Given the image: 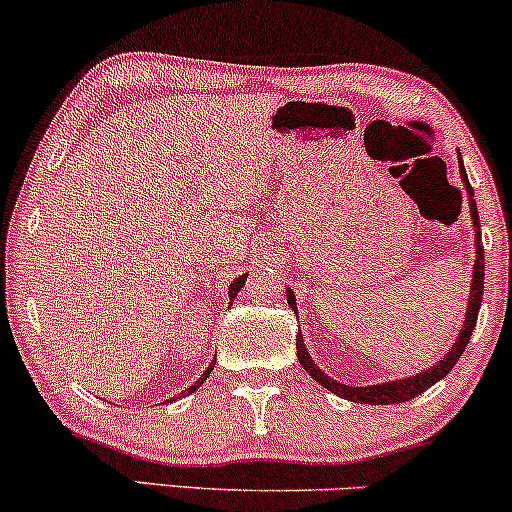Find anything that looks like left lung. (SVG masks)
I'll return each instance as SVG.
<instances>
[{"mask_svg": "<svg viewBox=\"0 0 512 512\" xmlns=\"http://www.w3.org/2000/svg\"><path fill=\"white\" fill-rule=\"evenodd\" d=\"M460 173L464 180V187H467V195H469V209H472V219H474V243H477V262H474V279H472V293H469V308H467V317H464V330L457 337L455 346H450V351L445 354L443 361H438L436 366L426 368L424 373L414 375V378L407 380H397V383H383V385H368V387H349L337 383V380L327 378L317 363L310 358L308 351L303 346V337L296 334V349H298V361L301 366L308 370L310 375L320 383L322 387L334 392V395L349 399V402H358V404H397V402H407V399H414L416 395L428 390L431 385H436L440 378L450 373L452 366L460 361L462 351L467 349L469 339H472L474 327H477V317H479V308H481V298H484V245H481V226H479V211H477V202H474V190L467 180V170L462 166V158H460ZM286 301L293 310H296V298H293V291L286 289Z\"/></svg>", "mask_w": 512, "mask_h": 512, "instance_id": "8db88e82", "label": "left lung"}]
</instances>
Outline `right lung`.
<instances>
[{
	"label": "right lung",
	"mask_w": 512,
	"mask_h": 512,
	"mask_svg": "<svg viewBox=\"0 0 512 512\" xmlns=\"http://www.w3.org/2000/svg\"><path fill=\"white\" fill-rule=\"evenodd\" d=\"M243 284H245V276H238V279H236V281H233V284H231V289H228V296H231V298H236V296H238V291H240V289H243ZM211 370H214V366H209L207 370H204V375H202V378H199V380H197V383H195V385H192V387H190V390H187V392H185V395H190V392H195V390H197V387H199V385H202V383H204V380H207V378H209V373H211Z\"/></svg>",
	"instance_id": "right-lung-1"
}]
</instances>
